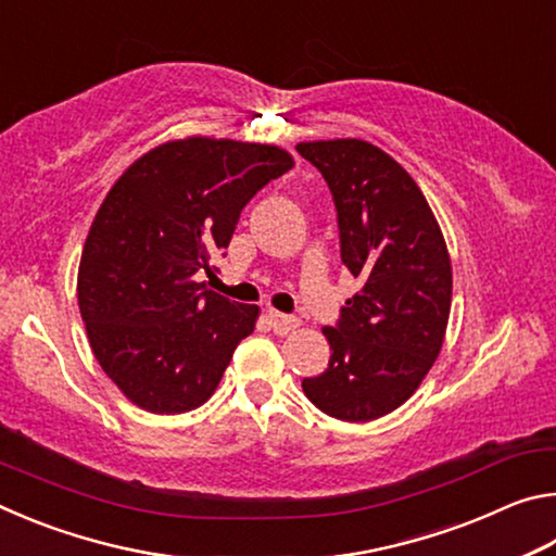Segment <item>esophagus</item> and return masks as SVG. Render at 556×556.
I'll return each instance as SVG.
<instances>
[{"mask_svg":"<svg viewBox=\"0 0 556 556\" xmlns=\"http://www.w3.org/2000/svg\"><path fill=\"white\" fill-rule=\"evenodd\" d=\"M267 321L271 326V331L279 333V336H287V333H291L299 326V318L296 316L275 312V308H269V312H267Z\"/></svg>","mask_w":556,"mask_h":556,"instance_id":"obj_1","label":"esophagus"}]
</instances>
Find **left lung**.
<instances>
[{
	"label": "left lung",
	"instance_id": "left-lung-1",
	"mask_svg": "<svg viewBox=\"0 0 556 556\" xmlns=\"http://www.w3.org/2000/svg\"><path fill=\"white\" fill-rule=\"evenodd\" d=\"M296 152L331 188L341 260L361 291L341 306L328 368L304 378L328 417L370 421L419 388L444 343L451 262L434 213L412 176L363 139L306 142Z\"/></svg>",
	"mask_w": 556,
	"mask_h": 556
}]
</instances>
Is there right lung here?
Returning <instances> with one entry per match:
<instances>
[{
    "mask_svg": "<svg viewBox=\"0 0 556 556\" xmlns=\"http://www.w3.org/2000/svg\"><path fill=\"white\" fill-rule=\"evenodd\" d=\"M294 166L279 147L191 137L110 188L78 269V306L108 378L147 412L201 407L257 306L205 289L244 205Z\"/></svg>",
    "mask_w": 556,
    "mask_h": 556,
    "instance_id": "obj_1",
    "label": "right lung"
}]
</instances>
